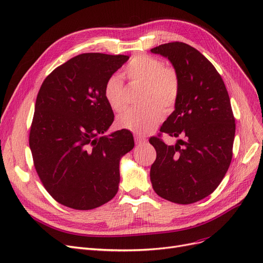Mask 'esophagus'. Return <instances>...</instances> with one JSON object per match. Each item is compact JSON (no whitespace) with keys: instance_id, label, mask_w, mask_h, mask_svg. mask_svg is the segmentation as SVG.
Returning a JSON list of instances; mask_svg holds the SVG:
<instances>
[{"instance_id":"1","label":"esophagus","mask_w":263,"mask_h":263,"mask_svg":"<svg viewBox=\"0 0 263 263\" xmlns=\"http://www.w3.org/2000/svg\"><path fill=\"white\" fill-rule=\"evenodd\" d=\"M134 140H135V143L138 144V145H144L147 142L146 138H145V136H143V135H135L134 136Z\"/></svg>"}]
</instances>
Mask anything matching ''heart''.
Masks as SVG:
<instances>
[{
	"label": "heart",
	"instance_id": "obj_1",
	"mask_svg": "<svg viewBox=\"0 0 263 263\" xmlns=\"http://www.w3.org/2000/svg\"><path fill=\"white\" fill-rule=\"evenodd\" d=\"M132 83L144 86L142 108H128L117 117L118 127L138 134L153 131L162 121L165 110L172 109L179 97L180 79L173 66L151 54L133 57L124 70ZM104 98L114 111L125 107V93L122 78L114 74L104 85Z\"/></svg>",
	"mask_w": 263,
	"mask_h": 263
}]
</instances>
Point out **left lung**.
<instances>
[{
  "label": "left lung",
  "mask_w": 263,
  "mask_h": 263,
  "mask_svg": "<svg viewBox=\"0 0 263 263\" xmlns=\"http://www.w3.org/2000/svg\"><path fill=\"white\" fill-rule=\"evenodd\" d=\"M151 51L167 58L180 79L175 110L149 139L157 153L151 180L158 196L191 204L210 196L230 166L235 134L230 98L215 66L190 45L173 42ZM161 133L183 139L170 146Z\"/></svg>",
  "instance_id": "obj_1"
}]
</instances>
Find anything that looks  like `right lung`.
I'll list each match as a JSON object with an SVG mask.
<instances>
[{"mask_svg": "<svg viewBox=\"0 0 263 263\" xmlns=\"http://www.w3.org/2000/svg\"><path fill=\"white\" fill-rule=\"evenodd\" d=\"M128 60L123 54H78L41 86L29 144L42 184L64 206L92 210L118 191L120 158L134 141L125 129L102 136L114 121L103 91Z\"/></svg>", "mask_w": 263, "mask_h": 263, "instance_id": "right-lung-1", "label": "right lung"}]
</instances>
